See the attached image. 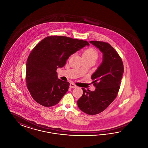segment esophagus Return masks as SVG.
<instances>
[{
    "instance_id": "34e87169",
    "label": "esophagus",
    "mask_w": 148,
    "mask_h": 148,
    "mask_svg": "<svg viewBox=\"0 0 148 148\" xmlns=\"http://www.w3.org/2000/svg\"><path fill=\"white\" fill-rule=\"evenodd\" d=\"M77 85L75 84H74V83H70V87L71 88H77Z\"/></svg>"
}]
</instances>
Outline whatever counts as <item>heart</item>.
Returning <instances> with one entry per match:
<instances>
[{
	"label": "heart",
	"mask_w": 148,
	"mask_h": 148,
	"mask_svg": "<svg viewBox=\"0 0 148 148\" xmlns=\"http://www.w3.org/2000/svg\"><path fill=\"white\" fill-rule=\"evenodd\" d=\"M98 57V51L92 47L86 49L83 53V58L84 60H92L95 62Z\"/></svg>",
	"instance_id": "b5f03b06"
}]
</instances>
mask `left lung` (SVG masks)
Here are the masks:
<instances>
[{
  "label": "left lung",
  "instance_id": "left-lung-1",
  "mask_svg": "<svg viewBox=\"0 0 148 148\" xmlns=\"http://www.w3.org/2000/svg\"><path fill=\"white\" fill-rule=\"evenodd\" d=\"M90 42L103 53V61L91 77L95 90L92 92L82 88L83 94L77 104L84 113L95 115L106 110L116 97L124 66L118 53L109 43L99 41Z\"/></svg>",
  "mask_w": 148,
  "mask_h": 148
}]
</instances>
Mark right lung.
<instances>
[{"instance_id":"obj_1","label":"right lung","mask_w":148,"mask_h":148,"mask_svg":"<svg viewBox=\"0 0 148 148\" xmlns=\"http://www.w3.org/2000/svg\"><path fill=\"white\" fill-rule=\"evenodd\" d=\"M89 43L83 40L49 36L35 46L27 59L25 80L36 103L49 107L59 102L70 84L58 78L56 69L63 67L71 55Z\"/></svg>"}]
</instances>
